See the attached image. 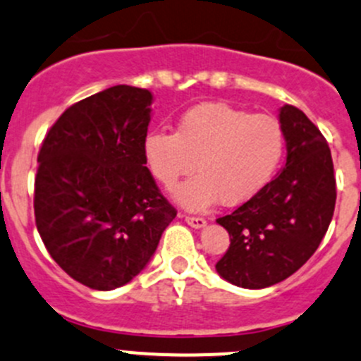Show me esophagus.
Segmentation results:
<instances>
[{
	"label": "esophagus",
	"instance_id": "1",
	"mask_svg": "<svg viewBox=\"0 0 361 361\" xmlns=\"http://www.w3.org/2000/svg\"><path fill=\"white\" fill-rule=\"evenodd\" d=\"M183 218L185 221L194 228H202L204 225H206V220H204L202 216H190V214H183Z\"/></svg>",
	"mask_w": 361,
	"mask_h": 361
}]
</instances>
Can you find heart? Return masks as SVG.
Here are the masks:
<instances>
[{
	"mask_svg": "<svg viewBox=\"0 0 361 361\" xmlns=\"http://www.w3.org/2000/svg\"><path fill=\"white\" fill-rule=\"evenodd\" d=\"M285 148V130L274 116L204 103L181 115L176 133L150 130L143 157L166 188L190 174L195 162L199 174L181 183L174 199L188 209H206L218 201L239 206L257 197L278 173Z\"/></svg>",
	"mask_w": 361,
	"mask_h": 361,
	"instance_id": "b5f03b06",
	"label": "heart"
}]
</instances>
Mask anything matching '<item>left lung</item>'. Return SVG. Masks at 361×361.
Here are the masks:
<instances>
[{"label":"left lung","instance_id":"left-lung-1","mask_svg":"<svg viewBox=\"0 0 361 361\" xmlns=\"http://www.w3.org/2000/svg\"><path fill=\"white\" fill-rule=\"evenodd\" d=\"M285 169L251 201L218 218L231 246L218 274L241 288H267L302 267L325 238L336 209V176L329 143L304 111H279Z\"/></svg>","mask_w":361,"mask_h":361}]
</instances>
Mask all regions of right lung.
Returning a JSON list of instances; mask_svg holds the SVG:
<instances>
[{
	"instance_id": "1",
	"label": "right lung",
	"mask_w": 361,
	"mask_h": 361,
	"mask_svg": "<svg viewBox=\"0 0 361 361\" xmlns=\"http://www.w3.org/2000/svg\"><path fill=\"white\" fill-rule=\"evenodd\" d=\"M150 90L115 85L69 106L43 140L35 220L50 257L92 290L140 274L176 209L143 157Z\"/></svg>"
}]
</instances>
